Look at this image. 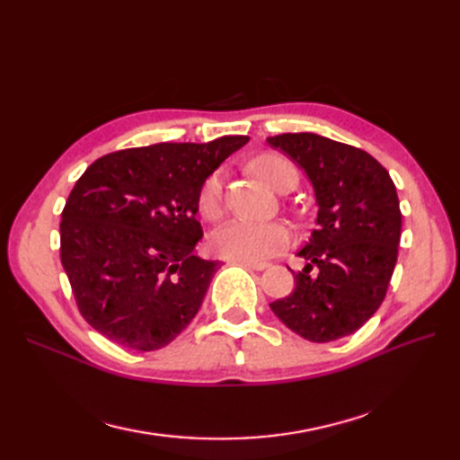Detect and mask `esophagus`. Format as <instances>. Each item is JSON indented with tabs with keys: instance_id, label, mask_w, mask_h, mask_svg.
<instances>
[{
	"instance_id": "34e87169",
	"label": "esophagus",
	"mask_w": 460,
	"mask_h": 460,
	"mask_svg": "<svg viewBox=\"0 0 460 460\" xmlns=\"http://www.w3.org/2000/svg\"><path fill=\"white\" fill-rule=\"evenodd\" d=\"M243 269H252V270H264L269 267V262H253V261H238Z\"/></svg>"
}]
</instances>
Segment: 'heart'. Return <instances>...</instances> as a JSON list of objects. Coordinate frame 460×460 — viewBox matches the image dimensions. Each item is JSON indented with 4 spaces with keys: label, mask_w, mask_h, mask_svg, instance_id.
<instances>
[{
    "label": "heart",
    "mask_w": 460,
    "mask_h": 460,
    "mask_svg": "<svg viewBox=\"0 0 460 460\" xmlns=\"http://www.w3.org/2000/svg\"><path fill=\"white\" fill-rule=\"evenodd\" d=\"M253 172L270 190L284 193L294 190L297 184V171L291 161L276 153H264L252 163ZM222 188H225V174L215 171L205 178L199 190L198 207L199 213L217 220L222 215ZM291 243V230L282 222H243L234 220L220 226L211 238L213 253L228 261H262L272 255L282 253Z\"/></svg>",
    "instance_id": "1"
}]
</instances>
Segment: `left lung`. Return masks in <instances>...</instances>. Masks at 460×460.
I'll return each mask as SVG.
<instances>
[{
  "instance_id": "obj_1",
  "label": "left lung",
  "mask_w": 460,
  "mask_h": 460,
  "mask_svg": "<svg viewBox=\"0 0 460 460\" xmlns=\"http://www.w3.org/2000/svg\"><path fill=\"white\" fill-rule=\"evenodd\" d=\"M311 180L316 228L297 253L296 288L270 303L301 338L326 343L349 336L378 311L401 240V208L389 172L367 151L299 132L267 137Z\"/></svg>"
}]
</instances>
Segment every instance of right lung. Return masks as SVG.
Returning <instances> with one entry per match:
<instances>
[{
  "label": "right lung",
  "instance_id": "right-lung-1",
  "mask_svg": "<svg viewBox=\"0 0 460 460\" xmlns=\"http://www.w3.org/2000/svg\"><path fill=\"white\" fill-rule=\"evenodd\" d=\"M247 142L122 149L78 178L61 213V262L93 330L136 351L161 349L184 332L218 269L193 255L203 238L199 190Z\"/></svg>",
  "mask_w": 460,
  "mask_h": 460
}]
</instances>
